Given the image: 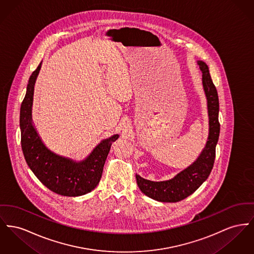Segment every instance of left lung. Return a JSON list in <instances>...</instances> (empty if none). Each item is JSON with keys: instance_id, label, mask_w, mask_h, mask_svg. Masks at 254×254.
<instances>
[{"instance_id": "left-lung-1", "label": "left lung", "mask_w": 254, "mask_h": 254, "mask_svg": "<svg viewBox=\"0 0 254 254\" xmlns=\"http://www.w3.org/2000/svg\"><path fill=\"white\" fill-rule=\"evenodd\" d=\"M202 72V85L207 99L209 134L206 145L194 163L178 174L174 179L166 181H150L136 175L138 187L142 193L161 202H178L194 191L207 179L213 169L216 155V146L220 135L219 97L209 74L205 62L198 60Z\"/></svg>"}]
</instances>
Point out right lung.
<instances>
[{
	"mask_svg": "<svg viewBox=\"0 0 254 254\" xmlns=\"http://www.w3.org/2000/svg\"><path fill=\"white\" fill-rule=\"evenodd\" d=\"M41 64L42 62L30 75L20 109L21 146L26 162L35 177L54 193L65 196L87 194L99 184L112 142L116 141L119 135L103 140L84 160L79 162L60 156L48 149L31 120L34 83Z\"/></svg>",
	"mask_w": 254,
	"mask_h": 254,
	"instance_id": "right-lung-1",
	"label": "right lung"
}]
</instances>
